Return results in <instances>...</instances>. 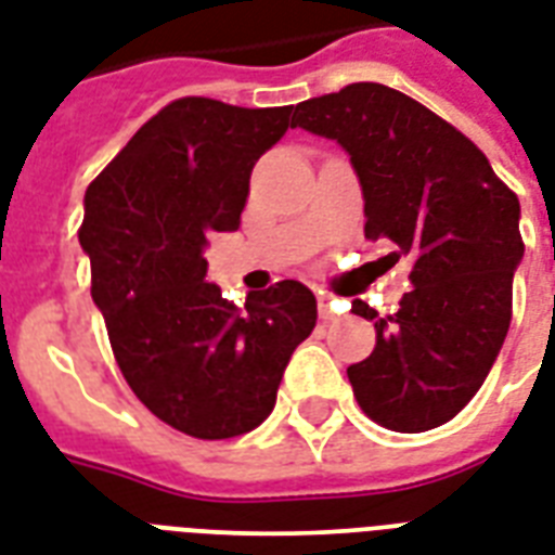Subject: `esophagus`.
<instances>
[{
  "mask_svg": "<svg viewBox=\"0 0 555 555\" xmlns=\"http://www.w3.org/2000/svg\"><path fill=\"white\" fill-rule=\"evenodd\" d=\"M318 315L321 321H333L336 318V300L330 292H318Z\"/></svg>",
  "mask_w": 555,
  "mask_h": 555,
  "instance_id": "obj_1",
  "label": "esophagus"
}]
</instances>
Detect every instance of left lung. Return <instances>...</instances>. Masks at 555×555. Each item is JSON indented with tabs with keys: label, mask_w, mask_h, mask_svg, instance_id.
Returning a JSON list of instances; mask_svg holds the SVG:
<instances>
[{
	"label": "left lung",
	"mask_w": 555,
	"mask_h": 555,
	"mask_svg": "<svg viewBox=\"0 0 555 555\" xmlns=\"http://www.w3.org/2000/svg\"><path fill=\"white\" fill-rule=\"evenodd\" d=\"M292 127L341 144L364 196V234L411 260L393 315L364 300L376 347L347 367L359 405L390 431L449 423L492 371L513 318L524 257L521 205L489 158L440 115L382 83H350L304 101Z\"/></svg>",
	"instance_id": "obj_1"
}]
</instances>
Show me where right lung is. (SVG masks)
<instances>
[{"instance_id": "right-lung-1", "label": "right lung", "mask_w": 555, "mask_h": 555, "mask_svg": "<svg viewBox=\"0 0 555 555\" xmlns=\"http://www.w3.org/2000/svg\"><path fill=\"white\" fill-rule=\"evenodd\" d=\"M289 127L292 106L179 98L86 191L77 237L115 362L162 423L199 440L263 423L315 326L304 283L248 292L240 309L205 278L208 237L237 231L251 167Z\"/></svg>"}]
</instances>
